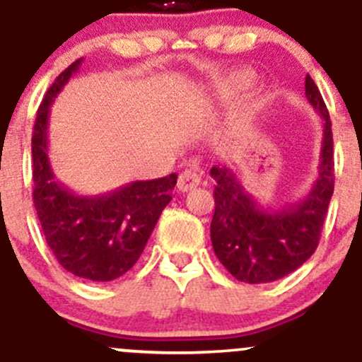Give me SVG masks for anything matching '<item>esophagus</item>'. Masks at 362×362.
<instances>
[{
  "instance_id": "1",
  "label": "esophagus",
  "mask_w": 362,
  "mask_h": 362,
  "mask_svg": "<svg viewBox=\"0 0 362 362\" xmlns=\"http://www.w3.org/2000/svg\"><path fill=\"white\" fill-rule=\"evenodd\" d=\"M199 182H202V175H199V171L184 170L180 173V177H178L177 187H178V191L187 192V191H192V189L198 187Z\"/></svg>"
}]
</instances>
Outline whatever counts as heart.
<instances>
[{"label":"heart","instance_id":"1","mask_svg":"<svg viewBox=\"0 0 362 362\" xmlns=\"http://www.w3.org/2000/svg\"><path fill=\"white\" fill-rule=\"evenodd\" d=\"M250 73L249 71H233L231 75L224 76L218 80L210 90V98L215 103H229V101L236 100L242 96L247 89L250 87Z\"/></svg>","mask_w":362,"mask_h":362}]
</instances>
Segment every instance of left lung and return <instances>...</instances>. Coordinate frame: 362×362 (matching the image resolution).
Returning a JSON list of instances; mask_svg holds the SVG:
<instances>
[{"mask_svg":"<svg viewBox=\"0 0 362 362\" xmlns=\"http://www.w3.org/2000/svg\"><path fill=\"white\" fill-rule=\"evenodd\" d=\"M305 94L324 127L319 173L305 198L273 208L255 199L231 168L210 170L215 180L211 245L218 261L240 282L266 284L284 279L308 261L319 245L334 191L333 133L326 103L310 75Z\"/></svg>","mask_w":362,"mask_h":362,"instance_id":"1","label":"left lung"}]
</instances>
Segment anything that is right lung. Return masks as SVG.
<instances>
[{
    "label": "right lung",
    "mask_w": 362,
    "mask_h": 362,
    "mask_svg": "<svg viewBox=\"0 0 362 362\" xmlns=\"http://www.w3.org/2000/svg\"><path fill=\"white\" fill-rule=\"evenodd\" d=\"M83 59L61 73L40 105L33 131V202L59 264L80 279L110 282L129 272L171 202L177 173L136 180L98 196H80L54 175L49 159L50 105Z\"/></svg>",
    "instance_id": "add662e5"
}]
</instances>
